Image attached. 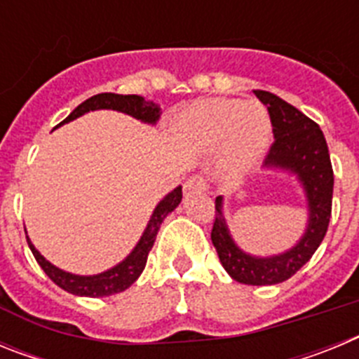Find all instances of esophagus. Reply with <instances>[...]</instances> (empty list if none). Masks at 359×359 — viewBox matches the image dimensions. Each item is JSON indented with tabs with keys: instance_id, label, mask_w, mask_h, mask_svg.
Masks as SVG:
<instances>
[{
	"instance_id": "esophagus-1",
	"label": "esophagus",
	"mask_w": 359,
	"mask_h": 359,
	"mask_svg": "<svg viewBox=\"0 0 359 359\" xmlns=\"http://www.w3.org/2000/svg\"><path fill=\"white\" fill-rule=\"evenodd\" d=\"M208 187V180L205 174H194V176H190L189 180L185 182L183 189L185 192H201V190H207Z\"/></svg>"
}]
</instances>
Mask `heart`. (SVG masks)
<instances>
[{"label":"heart","mask_w":359,"mask_h":359,"mask_svg":"<svg viewBox=\"0 0 359 359\" xmlns=\"http://www.w3.org/2000/svg\"><path fill=\"white\" fill-rule=\"evenodd\" d=\"M183 123L203 144H217L223 138L221 163L228 176H241L252 169L271 138L268 113L257 102L208 98L190 107Z\"/></svg>","instance_id":"b5f03b06"}]
</instances>
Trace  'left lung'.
<instances>
[{
  "mask_svg": "<svg viewBox=\"0 0 359 359\" xmlns=\"http://www.w3.org/2000/svg\"><path fill=\"white\" fill-rule=\"evenodd\" d=\"M255 95L268 109L275 138L266 154L264 167H282L297 174L309 201V224L300 243L290 252L268 259L246 255L228 233L221 212L223 198L219 196L215 198L210 237L219 261L233 280L250 286H271L293 277L322 244L331 219L334 176L327 142L318 123L277 95L262 90H257Z\"/></svg>",
  "mask_w": 359,
  "mask_h": 359,
  "instance_id": "left-lung-1",
  "label": "left lung"
}]
</instances>
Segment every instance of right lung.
Returning a JSON list of instances; mask_svg holds the SVG:
<instances>
[{"label":"right lung","instance_id":"add662e5","mask_svg":"<svg viewBox=\"0 0 359 359\" xmlns=\"http://www.w3.org/2000/svg\"><path fill=\"white\" fill-rule=\"evenodd\" d=\"M93 109H115L122 111V113H128V115L135 116L138 120H144V122L154 123L160 118V107L156 104L147 102L138 95H118V93H98L95 97H90L88 100H84L82 104H79L75 109L69 113V116H66L59 126L69 122V120H75L77 116L84 115L88 111ZM57 126V128H59ZM182 203V187H177L170 192L169 196H165L158 207L154 208L151 215V221H149L147 228H145L144 236H142L140 243L136 244V248L133 250L131 255L126 259L123 262H120L115 268L107 269L100 275H93V277H81V275H72L66 273L62 269L55 268L53 264H50L36 248L34 244L30 243L27 236V243L30 246L32 253L36 257L37 264L43 268V271L55 282L57 286L62 287L65 291L72 294H79V297H109V294L122 293V291L128 290L136 278L140 277V273L144 271L145 264H147V257L151 252L152 244L156 241V233L160 230V224L163 223V219L174 210Z\"/></svg>","mask_w":359,"mask_h":359}]
</instances>
